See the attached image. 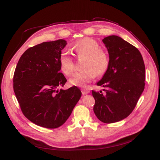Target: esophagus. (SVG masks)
I'll list each match as a JSON object with an SVG mask.
<instances>
[{"label":"esophagus","instance_id":"34e87169","mask_svg":"<svg viewBox=\"0 0 160 160\" xmlns=\"http://www.w3.org/2000/svg\"><path fill=\"white\" fill-rule=\"evenodd\" d=\"M81 92H82L83 94H88L90 92V90H88V88H83L81 90Z\"/></svg>","mask_w":160,"mask_h":160}]
</instances>
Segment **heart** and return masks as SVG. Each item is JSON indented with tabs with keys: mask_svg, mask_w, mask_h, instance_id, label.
<instances>
[{
	"mask_svg": "<svg viewBox=\"0 0 160 160\" xmlns=\"http://www.w3.org/2000/svg\"><path fill=\"white\" fill-rule=\"evenodd\" d=\"M72 50L79 59L84 58L82 66L84 69L77 72L70 81L74 86H86L96 77L97 74L101 76L105 73L109 67L108 55L100 49L98 42L92 38L87 37L76 42L73 45ZM59 65L65 75H72L75 64L69 55L66 53L61 54Z\"/></svg>",
	"mask_w": 160,
	"mask_h": 160,
	"instance_id": "heart-1",
	"label": "heart"
}]
</instances>
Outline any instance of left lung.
<instances>
[{
  "instance_id": "left-lung-1",
  "label": "left lung",
  "mask_w": 160,
  "mask_h": 160,
  "mask_svg": "<svg viewBox=\"0 0 160 160\" xmlns=\"http://www.w3.org/2000/svg\"><path fill=\"white\" fill-rule=\"evenodd\" d=\"M109 54V67L92 90L94 112L101 122L112 123L126 118L138 103L145 86V66L140 52L117 36L103 39Z\"/></svg>"
}]
</instances>
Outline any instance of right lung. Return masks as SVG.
<instances>
[{
  "label": "right lung",
  "mask_w": 160,
  "mask_h": 160,
  "mask_svg": "<svg viewBox=\"0 0 160 160\" xmlns=\"http://www.w3.org/2000/svg\"><path fill=\"white\" fill-rule=\"evenodd\" d=\"M63 39L43 42L22 54L14 71L13 88L24 116L39 126L57 128L66 122L81 96L77 86L63 87L59 58Z\"/></svg>",
  "instance_id": "obj_1"
}]
</instances>
